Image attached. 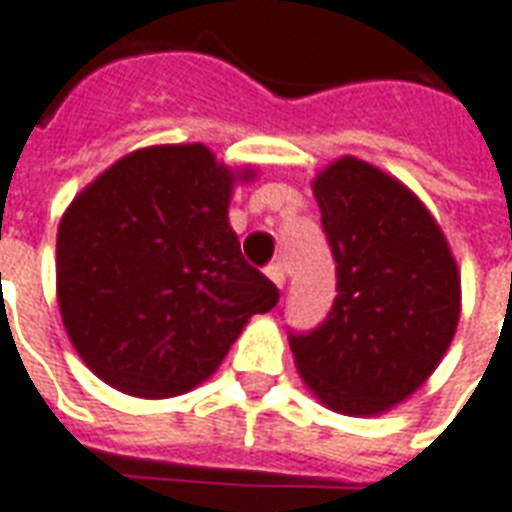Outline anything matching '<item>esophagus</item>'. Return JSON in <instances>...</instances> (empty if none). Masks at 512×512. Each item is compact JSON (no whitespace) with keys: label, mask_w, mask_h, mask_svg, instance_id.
Listing matches in <instances>:
<instances>
[{"label":"esophagus","mask_w":512,"mask_h":512,"mask_svg":"<svg viewBox=\"0 0 512 512\" xmlns=\"http://www.w3.org/2000/svg\"><path fill=\"white\" fill-rule=\"evenodd\" d=\"M268 279L274 282L276 287H285L287 285V268L285 263H274V266H268Z\"/></svg>","instance_id":"1"}]
</instances>
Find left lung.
<instances>
[{
    "label": "left lung",
    "mask_w": 512,
    "mask_h": 512,
    "mask_svg": "<svg viewBox=\"0 0 512 512\" xmlns=\"http://www.w3.org/2000/svg\"><path fill=\"white\" fill-rule=\"evenodd\" d=\"M312 192L339 295L317 331L290 336L295 369L323 407L372 418L410 399L445 358L461 271L426 203L372 162L339 157Z\"/></svg>",
    "instance_id": "obj_1"
}]
</instances>
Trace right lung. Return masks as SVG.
<instances>
[{
  "instance_id": "right-lung-1",
  "label": "right lung",
  "mask_w": 512,
  "mask_h": 512,
  "mask_svg": "<svg viewBox=\"0 0 512 512\" xmlns=\"http://www.w3.org/2000/svg\"><path fill=\"white\" fill-rule=\"evenodd\" d=\"M257 179L203 143L130 151L73 198L56 233V301L81 361L138 399L206 382L276 285L241 255L227 208Z\"/></svg>"
}]
</instances>
